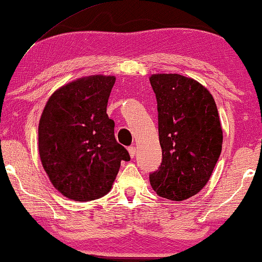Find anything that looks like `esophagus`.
I'll list each match as a JSON object with an SVG mask.
<instances>
[{
	"mask_svg": "<svg viewBox=\"0 0 262 262\" xmlns=\"http://www.w3.org/2000/svg\"><path fill=\"white\" fill-rule=\"evenodd\" d=\"M127 151H128V154H130L131 159H134L135 155H136V148H135V146H130V148L127 149Z\"/></svg>",
	"mask_w": 262,
	"mask_h": 262,
	"instance_id": "esophagus-1",
	"label": "esophagus"
}]
</instances>
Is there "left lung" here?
Masks as SVG:
<instances>
[{"instance_id":"obj_1","label":"left lung","mask_w":262,"mask_h":262,"mask_svg":"<svg viewBox=\"0 0 262 262\" xmlns=\"http://www.w3.org/2000/svg\"><path fill=\"white\" fill-rule=\"evenodd\" d=\"M159 112L162 163L150 185L162 198L182 202L209 182L223 144L213 96L194 78L179 74L149 77Z\"/></svg>"}]
</instances>
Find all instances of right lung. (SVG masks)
<instances>
[{
	"label": "right lung",
	"mask_w": 262,
	"mask_h": 262,
	"mask_svg": "<svg viewBox=\"0 0 262 262\" xmlns=\"http://www.w3.org/2000/svg\"><path fill=\"white\" fill-rule=\"evenodd\" d=\"M116 76L91 75L62 85L50 96L38 127L44 170L68 199L89 202L111 191L127 150L114 137L107 102Z\"/></svg>",
	"instance_id": "1"
}]
</instances>
